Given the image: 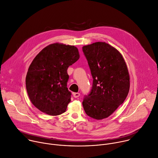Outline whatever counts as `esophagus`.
Segmentation results:
<instances>
[{
    "mask_svg": "<svg viewBox=\"0 0 158 158\" xmlns=\"http://www.w3.org/2000/svg\"><path fill=\"white\" fill-rule=\"evenodd\" d=\"M80 94L79 93H73V96L74 98H78V97H80Z\"/></svg>",
    "mask_w": 158,
    "mask_h": 158,
    "instance_id": "1",
    "label": "esophagus"
}]
</instances>
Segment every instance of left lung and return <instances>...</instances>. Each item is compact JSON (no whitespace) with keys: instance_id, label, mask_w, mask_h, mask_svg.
Returning a JSON list of instances; mask_svg holds the SVG:
<instances>
[{"instance_id":"obj_1","label":"left lung","mask_w":158,"mask_h":158,"mask_svg":"<svg viewBox=\"0 0 158 158\" xmlns=\"http://www.w3.org/2000/svg\"><path fill=\"white\" fill-rule=\"evenodd\" d=\"M93 78L90 93L82 103L86 114L95 119L110 116L127 97L130 74L121 53L106 42L83 47Z\"/></svg>"}]
</instances>
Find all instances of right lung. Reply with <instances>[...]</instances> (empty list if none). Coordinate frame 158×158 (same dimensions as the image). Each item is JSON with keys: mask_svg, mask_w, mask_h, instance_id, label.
Listing matches in <instances>:
<instances>
[{"mask_svg": "<svg viewBox=\"0 0 158 158\" xmlns=\"http://www.w3.org/2000/svg\"><path fill=\"white\" fill-rule=\"evenodd\" d=\"M80 58L74 45L55 43L42 49L28 69L26 89L30 102L51 116L64 113L71 101L67 69Z\"/></svg>", "mask_w": 158, "mask_h": 158, "instance_id": "1", "label": "right lung"}]
</instances>
